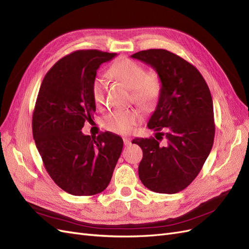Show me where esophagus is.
Wrapping results in <instances>:
<instances>
[{"label": "esophagus", "mask_w": 249, "mask_h": 249, "mask_svg": "<svg viewBox=\"0 0 249 249\" xmlns=\"http://www.w3.org/2000/svg\"><path fill=\"white\" fill-rule=\"evenodd\" d=\"M124 143L125 146H129L132 142H131L130 138H124Z\"/></svg>", "instance_id": "34e87169"}]
</instances>
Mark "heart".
Returning a JSON list of instances; mask_svg holds the SVG:
<instances>
[{
    "label": "heart",
    "mask_w": 249,
    "mask_h": 249,
    "mask_svg": "<svg viewBox=\"0 0 249 249\" xmlns=\"http://www.w3.org/2000/svg\"><path fill=\"white\" fill-rule=\"evenodd\" d=\"M109 73L132 89L133 101L144 109L153 108L162 93V82L156 73H148L140 63L131 59H122L113 64ZM107 83L103 77L92 80L90 92L93 102L100 106L105 102ZM142 122V114L136 109L115 110L104 118L105 129L110 132L125 135Z\"/></svg>",
    "instance_id": "obj_1"
}]
</instances>
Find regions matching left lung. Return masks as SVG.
Instances as JSON below:
<instances>
[{"instance_id":"8db88e82","label":"left lung","mask_w":249,"mask_h":249,"mask_svg":"<svg viewBox=\"0 0 249 249\" xmlns=\"http://www.w3.org/2000/svg\"><path fill=\"white\" fill-rule=\"evenodd\" d=\"M132 57L154 67L162 82L161 96L147 124L157 132L156 138L133 140L143 152L139 178L154 192L178 193L197 177L212 149V95L196 67L167 50L140 51Z\"/></svg>"}]
</instances>
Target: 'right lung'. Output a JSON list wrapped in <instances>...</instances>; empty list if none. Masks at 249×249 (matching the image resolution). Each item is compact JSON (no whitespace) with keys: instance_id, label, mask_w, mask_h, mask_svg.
<instances>
[{"instance_id":"1","label":"right lung","mask_w":249,"mask_h":249,"mask_svg":"<svg viewBox=\"0 0 249 249\" xmlns=\"http://www.w3.org/2000/svg\"><path fill=\"white\" fill-rule=\"evenodd\" d=\"M115 56L99 50L66 55L47 72L37 95L32 117L36 147L55 184L77 196L106 189L123 150L117 135L106 132L93 138L81 131L95 112L90 87L96 71Z\"/></svg>"}]
</instances>
